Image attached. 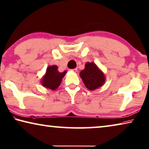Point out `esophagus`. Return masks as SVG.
I'll return each instance as SVG.
<instances>
[{"label":"esophagus","instance_id":"1","mask_svg":"<svg viewBox=\"0 0 149 149\" xmlns=\"http://www.w3.org/2000/svg\"><path fill=\"white\" fill-rule=\"evenodd\" d=\"M72 72H77V68H74V69H72Z\"/></svg>","mask_w":149,"mask_h":149}]
</instances>
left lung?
Masks as SVG:
<instances>
[{
	"instance_id": "8db88e82",
	"label": "left lung",
	"mask_w": 149,
	"mask_h": 149,
	"mask_svg": "<svg viewBox=\"0 0 149 149\" xmlns=\"http://www.w3.org/2000/svg\"><path fill=\"white\" fill-rule=\"evenodd\" d=\"M80 76L87 88L91 91L103 86L105 79L104 74L97 66L89 62L85 65V69L80 72Z\"/></svg>"
}]
</instances>
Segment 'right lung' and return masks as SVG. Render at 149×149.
<instances>
[{"label": "right lung", "instance_id": "add662e5", "mask_svg": "<svg viewBox=\"0 0 149 149\" xmlns=\"http://www.w3.org/2000/svg\"><path fill=\"white\" fill-rule=\"evenodd\" d=\"M66 74V71L61 73L58 71V66H49L46 73L42 80V86L46 88L55 90L61 84L62 78Z\"/></svg>", "mask_w": 149, "mask_h": 149}]
</instances>
